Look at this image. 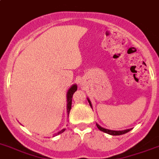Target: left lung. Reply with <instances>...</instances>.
I'll use <instances>...</instances> for the list:
<instances>
[{
  "label": "left lung",
  "mask_w": 159,
  "mask_h": 159,
  "mask_svg": "<svg viewBox=\"0 0 159 159\" xmlns=\"http://www.w3.org/2000/svg\"><path fill=\"white\" fill-rule=\"evenodd\" d=\"M88 102H89V104H90L91 107L93 108V106H92V102H91V101H90V100H89V98H88ZM96 125H97L98 128V129L100 131H102V132H104V133H107V134H110V135H113V136H117V135H122V134L127 133H128V132H129V131L131 130V128H130V129H126V130H122V131L110 130V129H107V128H102V127H101V126L99 125V124H98V123H96Z\"/></svg>",
  "instance_id": "8db88e82"
}]
</instances>
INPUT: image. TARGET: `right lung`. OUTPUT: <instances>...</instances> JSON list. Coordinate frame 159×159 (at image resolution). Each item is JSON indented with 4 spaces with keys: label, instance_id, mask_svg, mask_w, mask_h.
<instances>
[{
    "label": "right lung",
    "instance_id": "obj_1",
    "mask_svg": "<svg viewBox=\"0 0 159 159\" xmlns=\"http://www.w3.org/2000/svg\"><path fill=\"white\" fill-rule=\"evenodd\" d=\"M77 84H73L72 86H71V88H69L68 91H67V93H66V112H67V115H68L69 117V112H70V110H71V99H72V95H73V93L77 91ZM66 130L65 128H63L62 130L59 131L58 133H55L54 134V136H57L59 134H61V133H63L64 131Z\"/></svg>",
    "mask_w": 159,
    "mask_h": 159
}]
</instances>
